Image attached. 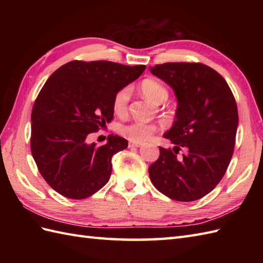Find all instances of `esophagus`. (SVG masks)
Wrapping results in <instances>:
<instances>
[{"mask_svg": "<svg viewBox=\"0 0 263 263\" xmlns=\"http://www.w3.org/2000/svg\"><path fill=\"white\" fill-rule=\"evenodd\" d=\"M141 144H142L141 142H132V141H131V142H128V147H130V148L137 147V148H138V147H140Z\"/></svg>", "mask_w": 263, "mask_h": 263, "instance_id": "34e87169", "label": "esophagus"}]
</instances>
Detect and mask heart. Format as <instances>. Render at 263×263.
<instances>
[{"label":"heart","instance_id":"obj_1","mask_svg":"<svg viewBox=\"0 0 263 263\" xmlns=\"http://www.w3.org/2000/svg\"><path fill=\"white\" fill-rule=\"evenodd\" d=\"M140 90L148 99L156 104H161L168 97V91L163 83L153 78H147L141 81ZM128 100H130V88L123 87L116 91L113 97V110L117 115H123L126 113ZM155 131L152 125L143 124V123L135 122L131 124L122 125L120 127V133L133 142H142L150 138Z\"/></svg>","mask_w":263,"mask_h":263}]
</instances>
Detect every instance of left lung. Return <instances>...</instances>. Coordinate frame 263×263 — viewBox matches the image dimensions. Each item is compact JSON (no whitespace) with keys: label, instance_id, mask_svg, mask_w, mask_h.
Here are the masks:
<instances>
[{"label":"left lung","instance_id":"1","mask_svg":"<svg viewBox=\"0 0 263 263\" xmlns=\"http://www.w3.org/2000/svg\"><path fill=\"white\" fill-rule=\"evenodd\" d=\"M150 72L175 92V121L164 138L175 146L159 147L149 176L159 192L190 202L211 192L231 163L238 125L235 98L226 80L202 63L174 62ZM183 147L182 158L177 154Z\"/></svg>","mask_w":263,"mask_h":263}]
</instances>
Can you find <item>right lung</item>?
I'll list each match as a JSON object with an SVG mask.
<instances>
[{"label":"right lung","mask_w":263,"mask_h":263,"mask_svg":"<svg viewBox=\"0 0 263 263\" xmlns=\"http://www.w3.org/2000/svg\"><path fill=\"white\" fill-rule=\"evenodd\" d=\"M144 69L71 61L48 78L32 107L30 148L39 173L58 193L86 199L108 182L111 157L126 149L127 141L109 135L98 147L87 137L113 120L114 95Z\"/></svg>","instance_id":"obj_1"}]
</instances>
